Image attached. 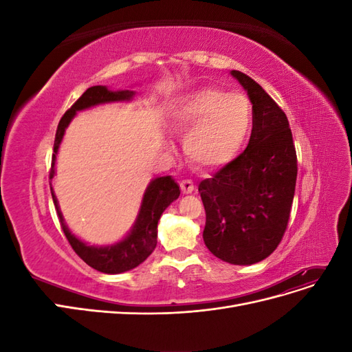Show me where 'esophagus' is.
Instances as JSON below:
<instances>
[{"label":"esophagus","mask_w":352,"mask_h":352,"mask_svg":"<svg viewBox=\"0 0 352 352\" xmlns=\"http://www.w3.org/2000/svg\"><path fill=\"white\" fill-rule=\"evenodd\" d=\"M194 182L192 180H189V179H185V180H182V182H180V189H182V192L184 194H192L194 192Z\"/></svg>","instance_id":"1"}]
</instances>
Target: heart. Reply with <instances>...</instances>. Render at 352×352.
Here are the masks:
<instances>
[{"label":"heart","instance_id":"heart-1","mask_svg":"<svg viewBox=\"0 0 352 352\" xmlns=\"http://www.w3.org/2000/svg\"><path fill=\"white\" fill-rule=\"evenodd\" d=\"M176 131L185 135L184 146L199 167H217L236 155L252 123L250 100L241 92L202 88L180 98L172 114Z\"/></svg>","mask_w":352,"mask_h":352}]
</instances>
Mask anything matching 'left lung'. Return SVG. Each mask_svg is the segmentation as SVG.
Returning <instances> with one entry per match:
<instances>
[{
    "label": "left lung",
    "instance_id": "left-lung-1",
    "mask_svg": "<svg viewBox=\"0 0 352 352\" xmlns=\"http://www.w3.org/2000/svg\"><path fill=\"white\" fill-rule=\"evenodd\" d=\"M230 73L252 102V131L243 153L198 186L206 208L202 238L217 258L248 265L267 258L283 238L298 166L283 110L254 79Z\"/></svg>",
    "mask_w": 352,
    "mask_h": 352
}]
</instances>
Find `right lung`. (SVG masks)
I'll list each match as a JSON object with an SVG mask.
<instances>
[{
	"mask_svg": "<svg viewBox=\"0 0 352 352\" xmlns=\"http://www.w3.org/2000/svg\"><path fill=\"white\" fill-rule=\"evenodd\" d=\"M132 97L133 91H110L105 87H91L85 91L82 94V97L65 113V116L61 117V120L58 123L54 140V154H52L50 179L54 177V164L58 146L63 140V135H65L66 127L69 126L74 114L80 110L89 109L94 107V105L104 102L129 101ZM50 188L61 229L65 232L73 251L76 252L85 263L91 265L92 269L109 274H117L135 269L136 265H140L142 261L150 257V254L157 247L158 220L162 217L163 211L172 204L175 199H177L180 194L177 184L170 176L154 179L145 190L140 214H138V219L129 235L120 242L109 245V247H92V245H87L85 242L79 241L74 235H72V232L66 226L65 219H63L51 182Z\"/></svg>",
	"mask_w": 352,
	"mask_h": 352,
	"instance_id": "right-lung-1",
	"label": "right lung"
}]
</instances>
